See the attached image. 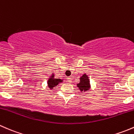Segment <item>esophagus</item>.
Returning a JSON list of instances; mask_svg holds the SVG:
<instances>
[{
    "label": "esophagus",
    "instance_id": "obj_1",
    "mask_svg": "<svg viewBox=\"0 0 134 134\" xmlns=\"http://www.w3.org/2000/svg\"><path fill=\"white\" fill-rule=\"evenodd\" d=\"M67 81H68V83H71V79L70 78V77H68V78L67 79Z\"/></svg>",
    "mask_w": 134,
    "mask_h": 134
}]
</instances>
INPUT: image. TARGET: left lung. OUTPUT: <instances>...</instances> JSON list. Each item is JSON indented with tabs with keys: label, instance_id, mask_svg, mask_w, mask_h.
<instances>
[{
	"label": "left lung",
	"instance_id": "obj_1",
	"mask_svg": "<svg viewBox=\"0 0 134 134\" xmlns=\"http://www.w3.org/2000/svg\"><path fill=\"white\" fill-rule=\"evenodd\" d=\"M80 82L77 85L81 91H86L90 88V81L88 79V77L86 74H84L82 77H81Z\"/></svg>",
	"mask_w": 134,
	"mask_h": 134
}]
</instances>
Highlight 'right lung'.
<instances>
[{
    "label": "right lung",
    "mask_w": 134,
    "mask_h": 134,
    "mask_svg": "<svg viewBox=\"0 0 134 134\" xmlns=\"http://www.w3.org/2000/svg\"><path fill=\"white\" fill-rule=\"evenodd\" d=\"M62 80L60 79H53V76L51 77L50 79H49L48 82V87L49 88H53L54 86H56L57 85H59V83L60 82H62Z\"/></svg>",
    "instance_id": "add662e5"
}]
</instances>
